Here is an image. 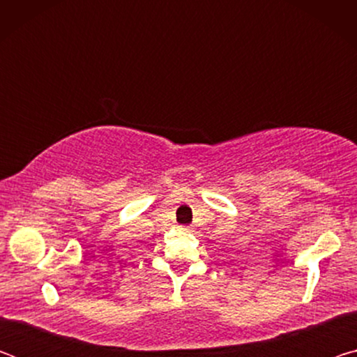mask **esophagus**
Masks as SVG:
<instances>
[{"label": "esophagus", "instance_id": "1", "mask_svg": "<svg viewBox=\"0 0 357 357\" xmlns=\"http://www.w3.org/2000/svg\"><path fill=\"white\" fill-rule=\"evenodd\" d=\"M178 229H181V231H190V227H187V225H179V227H178Z\"/></svg>", "mask_w": 357, "mask_h": 357}]
</instances>
